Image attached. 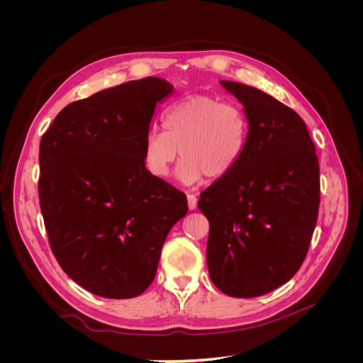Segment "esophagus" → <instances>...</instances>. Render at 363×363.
Here are the masks:
<instances>
[{
  "mask_svg": "<svg viewBox=\"0 0 363 363\" xmlns=\"http://www.w3.org/2000/svg\"><path fill=\"white\" fill-rule=\"evenodd\" d=\"M196 196L195 195H188V207H189V211H194V208L196 207Z\"/></svg>",
  "mask_w": 363,
  "mask_h": 363,
  "instance_id": "obj_1",
  "label": "esophagus"
}]
</instances>
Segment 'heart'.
<instances>
[{
    "mask_svg": "<svg viewBox=\"0 0 363 363\" xmlns=\"http://www.w3.org/2000/svg\"><path fill=\"white\" fill-rule=\"evenodd\" d=\"M163 131L150 128L142 140V162L155 179H167L171 164L183 184L223 179L242 157L248 118L242 107L211 95H189L172 104L162 119Z\"/></svg>",
    "mask_w": 363,
    "mask_h": 363,
    "instance_id": "1",
    "label": "heart"
}]
</instances>
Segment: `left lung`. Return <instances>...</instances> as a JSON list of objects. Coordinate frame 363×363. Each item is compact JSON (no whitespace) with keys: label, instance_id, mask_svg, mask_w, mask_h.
<instances>
[{"label":"left lung","instance_id":"obj_1","mask_svg":"<svg viewBox=\"0 0 363 363\" xmlns=\"http://www.w3.org/2000/svg\"><path fill=\"white\" fill-rule=\"evenodd\" d=\"M219 83L244 106L248 136L236 167L200 195L207 268L219 291L252 298L300 269L320 207V164L298 113L256 87Z\"/></svg>","mask_w":363,"mask_h":363}]
</instances>
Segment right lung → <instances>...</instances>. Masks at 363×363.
Segmentation results:
<instances>
[{"instance_id":"right-lung-1","label":"right lung","mask_w":363,"mask_h":363,"mask_svg":"<svg viewBox=\"0 0 363 363\" xmlns=\"http://www.w3.org/2000/svg\"><path fill=\"white\" fill-rule=\"evenodd\" d=\"M174 86L147 77L68 104L39 147V201L51 250L82 288L133 298L155 280L186 196L150 175L142 140Z\"/></svg>"}]
</instances>
